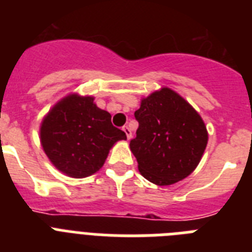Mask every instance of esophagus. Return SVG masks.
<instances>
[{
  "label": "esophagus",
  "instance_id": "esophagus-1",
  "mask_svg": "<svg viewBox=\"0 0 252 252\" xmlns=\"http://www.w3.org/2000/svg\"><path fill=\"white\" fill-rule=\"evenodd\" d=\"M123 130H124V133H126V138H128V139L132 138V132H130L129 126H123Z\"/></svg>",
  "mask_w": 252,
  "mask_h": 252
}]
</instances>
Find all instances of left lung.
<instances>
[{
  "mask_svg": "<svg viewBox=\"0 0 252 252\" xmlns=\"http://www.w3.org/2000/svg\"><path fill=\"white\" fill-rule=\"evenodd\" d=\"M134 116L138 129L129 146L147 181L174 185L193 172L208 145V130L183 97L161 88L142 98Z\"/></svg>",
  "mask_w": 252,
  "mask_h": 252,
  "instance_id": "8db88e82",
  "label": "left lung"
}]
</instances>
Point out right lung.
Here are the masks:
<instances>
[{"mask_svg":"<svg viewBox=\"0 0 252 252\" xmlns=\"http://www.w3.org/2000/svg\"><path fill=\"white\" fill-rule=\"evenodd\" d=\"M94 97L69 94L59 101L41 124V143L50 161L71 178L98 172L110 149L126 133L111 124V115Z\"/></svg>","mask_w":252,"mask_h":252,"instance_id":"add662e5","label":"right lung"}]
</instances>
